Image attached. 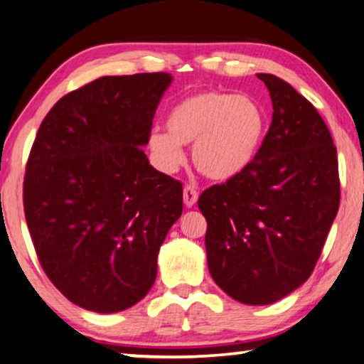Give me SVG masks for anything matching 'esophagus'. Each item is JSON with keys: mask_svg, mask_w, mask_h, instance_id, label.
Listing matches in <instances>:
<instances>
[{"mask_svg": "<svg viewBox=\"0 0 364 364\" xmlns=\"http://www.w3.org/2000/svg\"><path fill=\"white\" fill-rule=\"evenodd\" d=\"M183 199H184V204H186L188 208L194 206L198 201V189L194 188L193 184H186L183 189Z\"/></svg>", "mask_w": 364, "mask_h": 364, "instance_id": "esophagus-1", "label": "esophagus"}]
</instances>
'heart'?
<instances>
[{"label":"heart","mask_w":364,"mask_h":364,"mask_svg":"<svg viewBox=\"0 0 364 364\" xmlns=\"http://www.w3.org/2000/svg\"><path fill=\"white\" fill-rule=\"evenodd\" d=\"M166 129H153L148 135V148L160 170L176 171L184 161L181 145L193 143L194 166L209 180L228 181L254 161L267 119L252 97L204 90L173 107Z\"/></svg>","instance_id":"heart-1"}]
</instances>
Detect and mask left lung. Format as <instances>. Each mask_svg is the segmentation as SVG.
I'll return each instance as SVG.
<instances>
[{
    "label": "left lung",
    "mask_w": 364,
    "mask_h": 364,
    "mask_svg": "<svg viewBox=\"0 0 364 364\" xmlns=\"http://www.w3.org/2000/svg\"><path fill=\"white\" fill-rule=\"evenodd\" d=\"M257 77L274 107L259 153L198 199L211 277L247 305L274 304L310 277L340 206L336 146L323 119L289 82Z\"/></svg>",
    "instance_id": "obj_1"
}]
</instances>
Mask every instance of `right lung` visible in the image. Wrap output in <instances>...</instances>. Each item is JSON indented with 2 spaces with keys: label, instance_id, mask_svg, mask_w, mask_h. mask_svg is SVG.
I'll list each match as a JSON object with an SVG mask.
<instances>
[{
  "label": "right lung",
  "instance_id": "add662e5",
  "mask_svg": "<svg viewBox=\"0 0 364 364\" xmlns=\"http://www.w3.org/2000/svg\"><path fill=\"white\" fill-rule=\"evenodd\" d=\"M166 73L105 75L44 117L23 184L39 264L65 299L97 314L135 305L156 279L163 240L183 213V184L143 151Z\"/></svg>",
  "mask_w": 364,
  "mask_h": 364
}]
</instances>
